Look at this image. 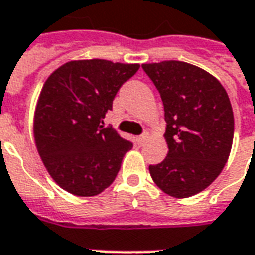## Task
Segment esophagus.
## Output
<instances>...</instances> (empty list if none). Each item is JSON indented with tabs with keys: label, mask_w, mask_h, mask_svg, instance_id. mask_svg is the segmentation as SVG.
Instances as JSON below:
<instances>
[{
	"label": "esophagus",
	"mask_w": 255,
	"mask_h": 255,
	"mask_svg": "<svg viewBox=\"0 0 255 255\" xmlns=\"http://www.w3.org/2000/svg\"><path fill=\"white\" fill-rule=\"evenodd\" d=\"M147 138H149V135H147V133L144 132V133H142L140 136H138V138H136V142H138L139 144H143L144 142L147 140Z\"/></svg>",
	"instance_id": "esophagus-1"
}]
</instances>
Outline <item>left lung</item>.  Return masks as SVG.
Returning <instances> with one entry per match:
<instances>
[{
    "label": "left lung",
    "mask_w": 255,
    "mask_h": 255,
    "mask_svg": "<svg viewBox=\"0 0 255 255\" xmlns=\"http://www.w3.org/2000/svg\"><path fill=\"white\" fill-rule=\"evenodd\" d=\"M164 104L168 154L150 165L162 191L187 198L210 186L228 160L234 112L225 89L201 68L183 61L143 64Z\"/></svg>",
    "instance_id": "1"
}]
</instances>
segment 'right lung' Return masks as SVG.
<instances>
[{"label":"right lung","instance_id":"add662e5","mask_svg":"<svg viewBox=\"0 0 255 255\" xmlns=\"http://www.w3.org/2000/svg\"><path fill=\"white\" fill-rule=\"evenodd\" d=\"M139 64L108 60L69 61L47 78L36 104L34 136L53 180L78 197L109 187L132 147L104 119L117 91Z\"/></svg>","mask_w":255,"mask_h":255}]
</instances>
